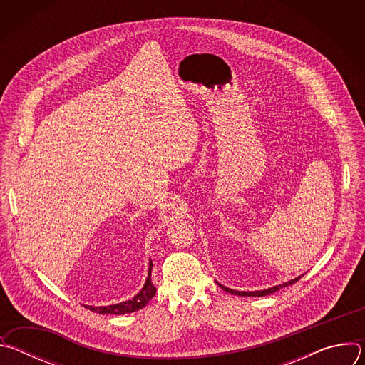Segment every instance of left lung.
I'll list each match as a JSON object with an SVG mask.
<instances>
[{
	"label": "left lung",
	"instance_id": "1",
	"mask_svg": "<svg viewBox=\"0 0 365 365\" xmlns=\"http://www.w3.org/2000/svg\"><path fill=\"white\" fill-rule=\"evenodd\" d=\"M299 279H300V277H297V279H294V280H290V282H287V283H283V284L274 286V287H272V289H266V290H258V292H238V290H232V289H228V287H225V286H222V284H220V283H218V284H220V287H221V289H224L225 292H228V293H232V294H237V296H266V294H272V293H274V292L280 290L282 287H286V286H290V284L296 283Z\"/></svg>",
	"mask_w": 365,
	"mask_h": 365
}]
</instances>
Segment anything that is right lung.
Returning <instances> with one entry per match:
<instances>
[{
	"label": "right lung",
	"mask_w": 365,
	"mask_h": 365,
	"mask_svg": "<svg viewBox=\"0 0 365 365\" xmlns=\"http://www.w3.org/2000/svg\"><path fill=\"white\" fill-rule=\"evenodd\" d=\"M151 269H153V263L150 262L148 266V277L145 280L144 287L141 289V292L138 294H135L131 300L123 302V303H117V304H110V306H85L86 309L96 312V314H113V315H124V314H131V312L140 310L143 309L150 300L151 297L155 294V287L151 282Z\"/></svg>",
	"instance_id": "1"
}]
</instances>
